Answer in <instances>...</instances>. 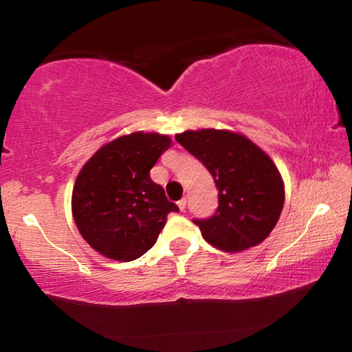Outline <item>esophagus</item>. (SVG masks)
Returning <instances> with one entry per match:
<instances>
[{
    "label": "esophagus",
    "instance_id": "1",
    "mask_svg": "<svg viewBox=\"0 0 352 352\" xmlns=\"http://www.w3.org/2000/svg\"><path fill=\"white\" fill-rule=\"evenodd\" d=\"M177 205H178V208H180V211H184L186 210V199H182Z\"/></svg>",
    "mask_w": 352,
    "mask_h": 352
}]
</instances>
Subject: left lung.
Segmentation results:
<instances>
[{
	"instance_id": "8db88e82",
	"label": "left lung",
	"mask_w": 352,
	"mask_h": 352,
	"mask_svg": "<svg viewBox=\"0 0 352 352\" xmlns=\"http://www.w3.org/2000/svg\"><path fill=\"white\" fill-rule=\"evenodd\" d=\"M175 140L205 164L219 188L216 214L194 220L204 239L228 253L265 241L278 223L285 199L275 162L245 135L225 129L186 130Z\"/></svg>"
}]
</instances>
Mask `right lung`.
Segmentation results:
<instances>
[{"instance_id":"obj_1","label":"right lung","mask_w":352,"mask_h":352,"mask_svg":"<svg viewBox=\"0 0 352 352\" xmlns=\"http://www.w3.org/2000/svg\"><path fill=\"white\" fill-rule=\"evenodd\" d=\"M170 136L133 132L109 141L82 166L71 195L77 230L107 259L129 262L153 247L168 214L178 211L151 169Z\"/></svg>"}]
</instances>
